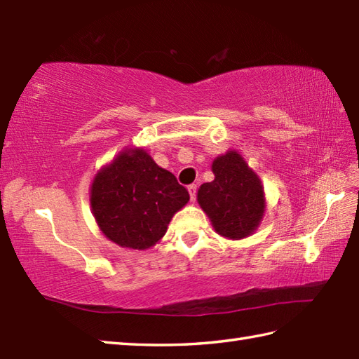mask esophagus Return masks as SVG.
Returning a JSON list of instances; mask_svg holds the SVG:
<instances>
[{"mask_svg":"<svg viewBox=\"0 0 359 359\" xmlns=\"http://www.w3.org/2000/svg\"><path fill=\"white\" fill-rule=\"evenodd\" d=\"M188 193H189V197H191V201L196 199V193H197V185H189L188 187Z\"/></svg>","mask_w":359,"mask_h":359,"instance_id":"obj_1","label":"esophagus"}]
</instances>
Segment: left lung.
<instances>
[{
  "label": "left lung",
  "instance_id": "1",
  "mask_svg": "<svg viewBox=\"0 0 359 359\" xmlns=\"http://www.w3.org/2000/svg\"><path fill=\"white\" fill-rule=\"evenodd\" d=\"M215 180L203 184L197 193L202 210L220 236L247 238L264 216V188L257 175L236 151L212 162Z\"/></svg>",
  "mask_w": 359,
  "mask_h": 359
}]
</instances>
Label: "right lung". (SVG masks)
<instances>
[{"label":"right lung","mask_w":359,"mask_h":359,"mask_svg":"<svg viewBox=\"0 0 359 359\" xmlns=\"http://www.w3.org/2000/svg\"><path fill=\"white\" fill-rule=\"evenodd\" d=\"M189 201L188 189L143 149L125 151L95 175L94 217L117 245L144 250L163 238L171 217Z\"/></svg>","instance_id":"add662e5"}]
</instances>
